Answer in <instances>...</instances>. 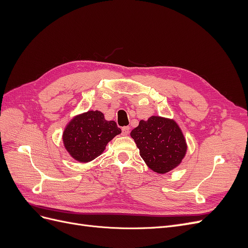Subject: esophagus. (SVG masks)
Returning a JSON list of instances; mask_svg holds the SVG:
<instances>
[{
    "label": "esophagus",
    "mask_w": 248,
    "mask_h": 248,
    "mask_svg": "<svg viewBox=\"0 0 248 248\" xmlns=\"http://www.w3.org/2000/svg\"><path fill=\"white\" fill-rule=\"evenodd\" d=\"M129 131H130V127L129 126H125V127H123V128H122V132H123L124 136H128Z\"/></svg>",
    "instance_id": "esophagus-1"
}]
</instances>
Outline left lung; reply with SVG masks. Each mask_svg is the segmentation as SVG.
<instances>
[{"mask_svg": "<svg viewBox=\"0 0 248 248\" xmlns=\"http://www.w3.org/2000/svg\"><path fill=\"white\" fill-rule=\"evenodd\" d=\"M147 166L158 174L177 168L187 151L181 128L171 119L152 116L130 132Z\"/></svg>", "mask_w": 248, "mask_h": 248, "instance_id": "obj_1", "label": "left lung"}]
</instances>
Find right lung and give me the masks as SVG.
<instances>
[{
    "label": "right lung",
    "instance_id": "right-lung-1",
    "mask_svg": "<svg viewBox=\"0 0 248 248\" xmlns=\"http://www.w3.org/2000/svg\"><path fill=\"white\" fill-rule=\"evenodd\" d=\"M121 129L115 121H108L99 110H89L70 120L63 132L66 151L73 159L89 162L98 157Z\"/></svg>",
    "mask_w": 248,
    "mask_h": 248
}]
</instances>
